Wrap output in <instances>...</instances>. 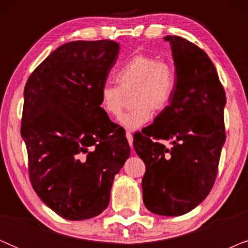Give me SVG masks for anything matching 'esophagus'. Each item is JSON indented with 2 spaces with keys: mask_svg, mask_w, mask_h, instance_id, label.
Returning a JSON list of instances; mask_svg holds the SVG:
<instances>
[{
  "mask_svg": "<svg viewBox=\"0 0 248 248\" xmlns=\"http://www.w3.org/2000/svg\"><path fill=\"white\" fill-rule=\"evenodd\" d=\"M126 138H127L128 143H130V147L133 148V135H132L130 131H126ZM132 150H133V149H132Z\"/></svg>",
  "mask_w": 248,
  "mask_h": 248,
  "instance_id": "esophagus-1",
  "label": "esophagus"
}]
</instances>
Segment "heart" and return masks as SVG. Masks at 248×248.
Returning a JSON list of instances; mask_svg holds the SVG:
<instances>
[{
    "label": "heart",
    "instance_id": "b5f03b06",
    "mask_svg": "<svg viewBox=\"0 0 248 248\" xmlns=\"http://www.w3.org/2000/svg\"><path fill=\"white\" fill-rule=\"evenodd\" d=\"M118 86L106 83L99 90L101 109L117 117L126 106L131 96L134 108L124 114L118 122L128 130H138L150 122L154 109H167L176 89L175 67L157 57L138 54L131 57L116 73Z\"/></svg>",
    "mask_w": 248,
    "mask_h": 248
}]
</instances>
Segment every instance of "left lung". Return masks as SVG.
I'll return each instance as SVG.
<instances>
[{
  "instance_id": "8db88e82",
  "label": "left lung",
  "mask_w": 248,
  "mask_h": 248,
  "mask_svg": "<svg viewBox=\"0 0 248 248\" xmlns=\"http://www.w3.org/2000/svg\"><path fill=\"white\" fill-rule=\"evenodd\" d=\"M176 71V89L167 109L133 147L145 164L142 191L155 215L177 217L195 209L215 184L225 144L226 93L205 52L178 36H166ZM155 140H171L166 148Z\"/></svg>"
}]
</instances>
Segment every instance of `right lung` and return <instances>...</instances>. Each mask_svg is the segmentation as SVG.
I'll list each match as a JSON object with an SVG mask.
<instances>
[{
	"mask_svg": "<svg viewBox=\"0 0 248 248\" xmlns=\"http://www.w3.org/2000/svg\"><path fill=\"white\" fill-rule=\"evenodd\" d=\"M118 52L113 40L63 44L26 83L21 137L30 181L39 199L64 219L100 215L115 175L130 157L125 133L99 104Z\"/></svg>",
	"mask_w": 248,
	"mask_h": 248,
	"instance_id": "right-lung-1",
	"label": "right lung"
}]
</instances>
